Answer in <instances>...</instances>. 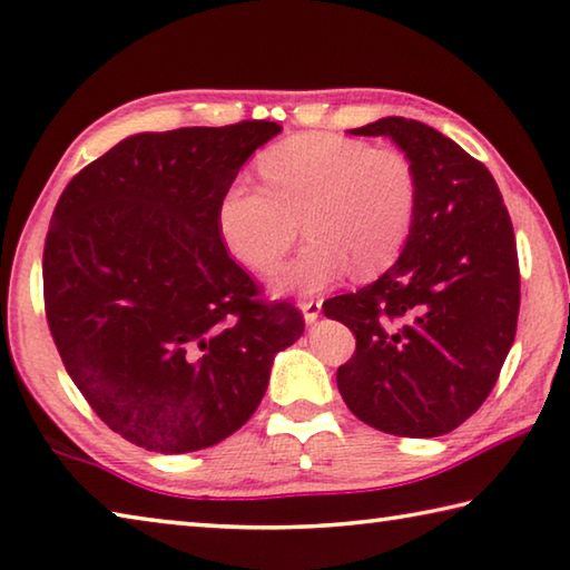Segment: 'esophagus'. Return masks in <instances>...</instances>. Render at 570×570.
<instances>
[{
	"label": "esophagus",
	"mask_w": 570,
	"mask_h": 570,
	"mask_svg": "<svg viewBox=\"0 0 570 570\" xmlns=\"http://www.w3.org/2000/svg\"><path fill=\"white\" fill-rule=\"evenodd\" d=\"M298 308H302L306 324H314V321L321 316V302H304Z\"/></svg>",
	"instance_id": "obj_1"
}]
</instances>
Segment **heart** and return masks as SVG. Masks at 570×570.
<instances>
[{
	"mask_svg": "<svg viewBox=\"0 0 570 570\" xmlns=\"http://www.w3.org/2000/svg\"><path fill=\"white\" fill-rule=\"evenodd\" d=\"M264 186L232 181L216 202V234L236 262L268 272L294 244L302 219L308 242L272 276L274 294L312 296L341 282L384 272L409 239L416 174L406 154L374 149L341 134H304L258 161Z\"/></svg>",
	"mask_w": 570,
	"mask_h": 570,
	"instance_id": "1",
	"label": "heart"
}]
</instances>
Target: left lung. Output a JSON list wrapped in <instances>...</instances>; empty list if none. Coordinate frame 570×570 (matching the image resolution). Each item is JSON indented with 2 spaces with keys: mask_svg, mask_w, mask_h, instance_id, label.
Here are the masks:
<instances>
[{
  "mask_svg": "<svg viewBox=\"0 0 570 570\" xmlns=\"http://www.w3.org/2000/svg\"><path fill=\"white\" fill-rule=\"evenodd\" d=\"M389 137L416 174V212L389 272L331 298L356 354L336 384L356 419L393 436L433 439L479 411L513 346L521 282L511 216L491 171L416 119L351 129Z\"/></svg>",
  "mask_w": 570,
  "mask_h": 570,
  "instance_id": "1",
  "label": "left lung"
}]
</instances>
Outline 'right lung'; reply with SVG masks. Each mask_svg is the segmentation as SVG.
<instances>
[{
    "instance_id": "1",
    "label": "right lung",
    "mask_w": 570,
    "mask_h": 570,
    "mask_svg": "<svg viewBox=\"0 0 570 570\" xmlns=\"http://www.w3.org/2000/svg\"><path fill=\"white\" fill-rule=\"evenodd\" d=\"M276 121L131 134L59 196L45 304L67 374L97 416L157 453L209 449L262 403L274 356L304 334L258 302L216 234V202Z\"/></svg>"
}]
</instances>
